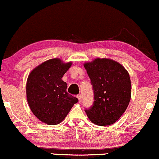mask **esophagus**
Segmentation results:
<instances>
[{
	"mask_svg": "<svg viewBox=\"0 0 159 159\" xmlns=\"http://www.w3.org/2000/svg\"><path fill=\"white\" fill-rule=\"evenodd\" d=\"M77 98H79V102H81V101H82V96H81V95H80V94L77 95Z\"/></svg>",
	"mask_w": 159,
	"mask_h": 159,
	"instance_id": "1",
	"label": "esophagus"
}]
</instances>
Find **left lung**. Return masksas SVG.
<instances>
[{
	"label": "left lung",
	"mask_w": 159,
	"mask_h": 159,
	"mask_svg": "<svg viewBox=\"0 0 159 159\" xmlns=\"http://www.w3.org/2000/svg\"><path fill=\"white\" fill-rule=\"evenodd\" d=\"M84 67L94 94L91 107L85 110L90 120L98 125L113 124L125 112L131 96L129 73L116 61L96 58Z\"/></svg>",
	"instance_id": "1"
}]
</instances>
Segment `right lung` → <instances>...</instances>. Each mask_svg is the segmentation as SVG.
I'll use <instances>...</instances> for the list:
<instances>
[{"instance_id": "right-lung-1", "label": "right lung", "mask_w": 159, "mask_h": 159, "mask_svg": "<svg viewBox=\"0 0 159 159\" xmlns=\"http://www.w3.org/2000/svg\"><path fill=\"white\" fill-rule=\"evenodd\" d=\"M71 62L53 58L41 63L28 75L27 101L30 110L42 122L56 125L64 119L79 99L66 91L62 78Z\"/></svg>"}]
</instances>
